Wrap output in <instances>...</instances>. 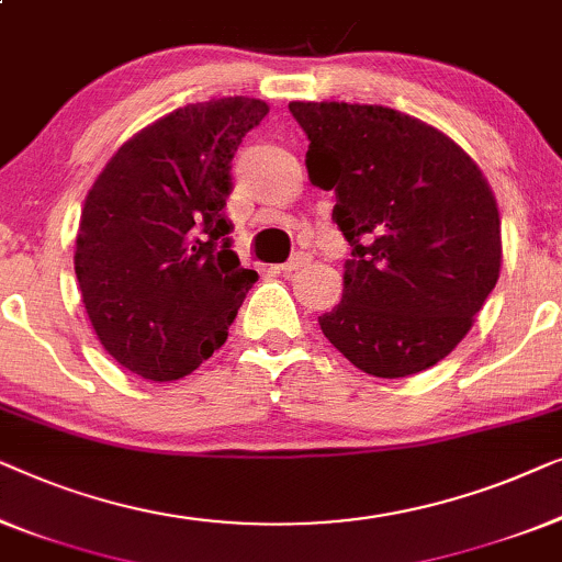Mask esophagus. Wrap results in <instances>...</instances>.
<instances>
[{"label": "esophagus", "instance_id": "1", "mask_svg": "<svg viewBox=\"0 0 562 562\" xmlns=\"http://www.w3.org/2000/svg\"><path fill=\"white\" fill-rule=\"evenodd\" d=\"M305 265H311V255H303V251H297V255L292 257L290 262H284V265H280V267H274V270L282 272V274H292V272H297L300 267H305Z\"/></svg>", "mask_w": 562, "mask_h": 562}]
</instances>
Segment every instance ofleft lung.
<instances>
[{
    "label": "left lung",
    "mask_w": 562,
    "mask_h": 562,
    "mask_svg": "<svg viewBox=\"0 0 562 562\" xmlns=\"http://www.w3.org/2000/svg\"><path fill=\"white\" fill-rule=\"evenodd\" d=\"M311 183L336 191L351 259L318 323L371 376L430 369L463 341L502 270L492 186L448 134L397 109L292 101Z\"/></svg>",
    "instance_id": "left-lung-1"
}]
</instances>
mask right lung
I'll return each instance as SVG.
<instances>
[{"mask_svg":"<svg viewBox=\"0 0 562 562\" xmlns=\"http://www.w3.org/2000/svg\"><path fill=\"white\" fill-rule=\"evenodd\" d=\"M267 112L249 97L176 109L126 139L93 180L76 278L101 346L132 374L172 382L226 344L257 282L228 239V170Z\"/></svg>","mask_w":562,"mask_h":562,"instance_id":"obj_1","label":"right lung"}]
</instances>
